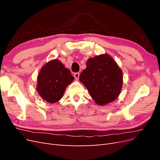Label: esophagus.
I'll use <instances>...</instances> for the list:
<instances>
[{"mask_svg": "<svg viewBox=\"0 0 160 160\" xmlns=\"http://www.w3.org/2000/svg\"><path fill=\"white\" fill-rule=\"evenodd\" d=\"M79 75H80L79 72H75L74 77H75V78L77 80H78L79 78Z\"/></svg>", "mask_w": 160, "mask_h": 160, "instance_id": "34e87169", "label": "esophagus"}]
</instances>
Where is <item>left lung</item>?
Masks as SVG:
<instances>
[{
  "label": "left lung",
  "instance_id": "8db88e82",
  "mask_svg": "<svg viewBox=\"0 0 160 160\" xmlns=\"http://www.w3.org/2000/svg\"><path fill=\"white\" fill-rule=\"evenodd\" d=\"M79 80L95 102L103 105L118 98L122 88L123 73L112 57L105 54L88 60Z\"/></svg>",
  "mask_w": 160,
  "mask_h": 160
}]
</instances>
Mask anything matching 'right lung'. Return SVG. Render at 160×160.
I'll return each mask as SVG.
<instances>
[{
    "label": "right lung",
    "mask_w": 160,
    "mask_h": 160,
    "mask_svg": "<svg viewBox=\"0 0 160 160\" xmlns=\"http://www.w3.org/2000/svg\"><path fill=\"white\" fill-rule=\"evenodd\" d=\"M37 78L38 94L51 103L62 98L67 85L74 79L70 70L58 59L52 60L43 66Z\"/></svg>",
    "instance_id": "obj_1"
}]
</instances>
